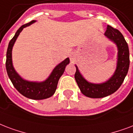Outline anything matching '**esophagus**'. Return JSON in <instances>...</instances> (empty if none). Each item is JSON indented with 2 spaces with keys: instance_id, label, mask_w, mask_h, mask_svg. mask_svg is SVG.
I'll use <instances>...</instances> for the list:
<instances>
[{
  "instance_id": "obj_1",
  "label": "esophagus",
  "mask_w": 133,
  "mask_h": 133,
  "mask_svg": "<svg viewBox=\"0 0 133 133\" xmlns=\"http://www.w3.org/2000/svg\"><path fill=\"white\" fill-rule=\"evenodd\" d=\"M70 59H71V61L74 62V59H75V57H74V55L71 54V55H70Z\"/></svg>"
}]
</instances>
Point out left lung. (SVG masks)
Segmentation results:
<instances>
[{
	"label": "left lung",
	"instance_id": "left-lung-1",
	"mask_svg": "<svg viewBox=\"0 0 133 133\" xmlns=\"http://www.w3.org/2000/svg\"><path fill=\"white\" fill-rule=\"evenodd\" d=\"M105 35L117 44L118 48V62L117 69L112 77L106 83L92 84L88 83L81 76L76 66L75 79L81 92L85 96L93 98H103L110 95L119 89L127 75L130 65L129 49L126 41L119 30L108 25Z\"/></svg>",
	"mask_w": 133,
	"mask_h": 133
}]
</instances>
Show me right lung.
<instances>
[{"label":"right lung","mask_w":133,"mask_h":133,"mask_svg":"<svg viewBox=\"0 0 133 133\" xmlns=\"http://www.w3.org/2000/svg\"><path fill=\"white\" fill-rule=\"evenodd\" d=\"M34 22H35V21H31L30 22L21 26L19 29L16 31L15 35L10 40L7 50L5 65L7 73L10 81L19 93L28 98L34 100H42L50 97L54 94L55 90L57 89L58 81L62 75L63 74L66 66L69 63V59L66 58L63 62H62L61 63L59 64L53 69L48 79L42 83H33V82L26 81L18 76L12 66V47L14 46L16 38L18 37L22 30Z\"/></svg>","instance_id":"obj_1"}]
</instances>
